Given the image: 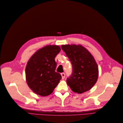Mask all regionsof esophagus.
Here are the masks:
<instances>
[{
	"label": "esophagus",
	"instance_id": "esophagus-1",
	"mask_svg": "<svg viewBox=\"0 0 123 123\" xmlns=\"http://www.w3.org/2000/svg\"><path fill=\"white\" fill-rule=\"evenodd\" d=\"M61 76H62V79H64V78H65V74H64V73H61Z\"/></svg>",
	"mask_w": 123,
	"mask_h": 123
}]
</instances>
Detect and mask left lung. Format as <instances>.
<instances>
[{"mask_svg": "<svg viewBox=\"0 0 123 123\" xmlns=\"http://www.w3.org/2000/svg\"><path fill=\"white\" fill-rule=\"evenodd\" d=\"M61 48L72 66V72L67 83L74 92L82 93L89 90L98 78V67L95 59L81 45H62Z\"/></svg>", "mask_w": 123, "mask_h": 123, "instance_id": "left-lung-1", "label": "left lung"}]
</instances>
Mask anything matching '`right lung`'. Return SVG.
<instances>
[{
    "mask_svg": "<svg viewBox=\"0 0 123 123\" xmlns=\"http://www.w3.org/2000/svg\"><path fill=\"white\" fill-rule=\"evenodd\" d=\"M60 51L58 45H46L39 49L28 60L25 69L26 80L34 92L48 96L58 85L62 77L55 72V57Z\"/></svg>",
    "mask_w": 123,
    "mask_h": 123,
    "instance_id": "1",
    "label": "right lung"
}]
</instances>
